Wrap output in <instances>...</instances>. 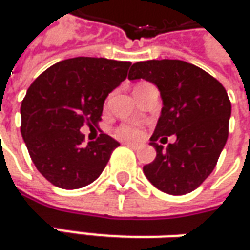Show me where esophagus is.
<instances>
[{
  "instance_id": "34e87169",
  "label": "esophagus",
  "mask_w": 250,
  "mask_h": 250,
  "mask_svg": "<svg viewBox=\"0 0 250 250\" xmlns=\"http://www.w3.org/2000/svg\"><path fill=\"white\" fill-rule=\"evenodd\" d=\"M125 145L131 148H141L143 146L142 143H138V142H125Z\"/></svg>"
}]
</instances>
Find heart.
I'll return each mask as SVG.
<instances>
[{"label": "heart", "mask_w": 250, "mask_h": 250, "mask_svg": "<svg viewBox=\"0 0 250 250\" xmlns=\"http://www.w3.org/2000/svg\"><path fill=\"white\" fill-rule=\"evenodd\" d=\"M118 135L122 138H136L141 135V128L136 125H125L118 130Z\"/></svg>", "instance_id": "b5f03b06"}]
</instances>
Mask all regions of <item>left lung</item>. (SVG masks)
Wrapping results in <instances>:
<instances>
[{
  "label": "left lung",
  "instance_id": "1",
  "mask_svg": "<svg viewBox=\"0 0 250 250\" xmlns=\"http://www.w3.org/2000/svg\"><path fill=\"white\" fill-rule=\"evenodd\" d=\"M128 79L152 83L163 104L150 138L157 157L143 173L163 193L193 191L214 170L228 141L231 104L225 88L198 66L168 59L135 62ZM170 135L177 141L157 145L159 137L167 140Z\"/></svg>",
  "mask_w": 250,
  "mask_h": 250
}]
</instances>
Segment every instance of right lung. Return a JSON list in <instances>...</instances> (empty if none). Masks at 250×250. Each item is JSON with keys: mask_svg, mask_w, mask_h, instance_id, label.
I'll use <instances>...</instances> for the list:
<instances>
[{"mask_svg": "<svg viewBox=\"0 0 250 250\" xmlns=\"http://www.w3.org/2000/svg\"><path fill=\"white\" fill-rule=\"evenodd\" d=\"M130 62L73 57L32 83L21 104V134L41 175L60 188L92 184L120 143L107 134L84 146V125L102 119L104 100L127 77Z\"/></svg>", "mask_w": 250, "mask_h": 250, "instance_id": "1", "label": "right lung"}]
</instances>
